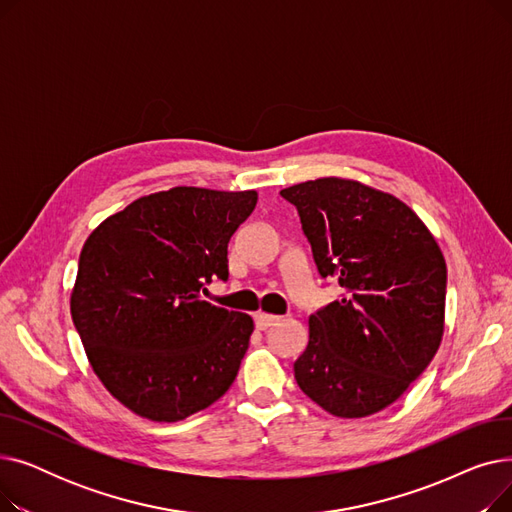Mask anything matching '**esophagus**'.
<instances>
[{"mask_svg": "<svg viewBox=\"0 0 512 512\" xmlns=\"http://www.w3.org/2000/svg\"><path fill=\"white\" fill-rule=\"evenodd\" d=\"M278 321H280L278 315H267V313H257V315H255V326H257L259 330L272 328V326L278 324Z\"/></svg>", "mask_w": 512, "mask_h": 512, "instance_id": "34e87169", "label": "esophagus"}]
</instances>
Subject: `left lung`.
Returning <instances> with one entry per match:
<instances>
[{
	"mask_svg": "<svg viewBox=\"0 0 512 512\" xmlns=\"http://www.w3.org/2000/svg\"><path fill=\"white\" fill-rule=\"evenodd\" d=\"M280 195L297 207L321 278L344 288L309 317L294 380L344 419L398 400L438 353L446 261L419 215L390 193L346 178H317Z\"/></svg>",
	"mask_w": 512,
	"mask_h": 512,
	"instance_id": "obj_1",
	"label": "left lung"
}]
</instances>
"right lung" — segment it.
<instances>
[{"label": "right lung", "mask_w": 512, "mask_h": 512, "mask_svg": "<svg viewBox=\"0 0 512 512\" xmlns=\"http://www.w3.org/2000/svg\"><path fill=\"white\" fill-rule=\"evenodd\" d=\"M255 191L174 186L132 201L87 238L70 294L101 384L126 409L174 423L232 386L253 334L247 313L201 299L228 280V242Z\"/></svg>", "instance_id": "obj_1"}]
</instances>
